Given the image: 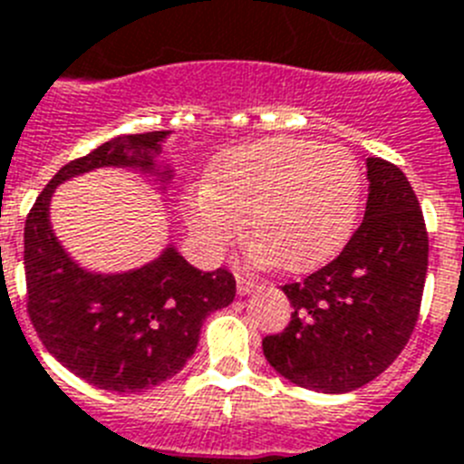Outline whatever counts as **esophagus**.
I'll return each instance as SVG.
<instances>
[{"label": "esophagus", "instance_id": "esophagus-1", "mask_svg": "<svg viewBox=\"0 0 464 464\" xmlns=\"http://www.w3.org/2000/svg\"><path fill=\"white\" fill-rule=\"evenodd\" d=\"M256 289H261V285H259V282L249 280V277L237 276V294H240V296H247V294L256 292Z\"/></svg>", "mask_w": 464, "mask_h": 464}]
</instances>
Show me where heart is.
Segmentation results:
<instances>
[{
	"label": "heart",
	"instance_id": "heart-1",
	"mask_svg": "<svg viewBox=\"0 0 464 464\" xmlns=\"http://www.w3.org/2000/svg\"><path fill=\"white\" fill-rule=\"evenodd\" d=\"M362 172L343 147L268 137L217 159L208 187L184 198V215L208 252H219L243 231L255 256L301 273L332 259L354 227Z\"/></svg>",
	"mask_w": 464,
	"mask_h": 464
}]
</instances>
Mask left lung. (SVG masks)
Wrapping results in <instances>:
<instances>
[{
  "mask_svg": "<svg viewBox=\"0 0 464 464\" xmlns=\"http://www.w3.org/2000/svg\"><path fill=\"white\" fill-rule=\"evenodd\" d=\"M362 227L343 252L285 285L292 322L264 338L268 364L305 390L343 394L382 373L409 343L427 276L422 209L397 165L366 159Z\"/></svg>",
  "mask_w": 464,
  "mask_h": 464,
  "instance_id": "left-lung-1",
  "label": "left lung"
}]
</instances>
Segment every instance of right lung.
<instances>
[{
	"instance_id": "obj_1",
	"label": "right lung",
	"mask_w": 464,
	"mask_h": 464,
	"mask_svg": "<svg viewBox=\"0 0 464 464\" xmlns=\"http://www.w3.org/2000/svg\"><path fill=\"white\" fill-rule=\"evenodd\" d=\"M172 130L119 135L72 160L39 193L25 221L27 313L42 343L63 366L110 392H142L182 372L196 353L205 317L227 308L236 277L203 273L172 243L154 261L121 273L76 264L51 227V198L72 177L126 168L165 193L175 170L159 163Z\"/></svg>"
}]
</instances>
